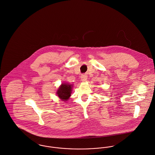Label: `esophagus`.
<instances>
[{"label":"esophagus","mask_w":155,"mask_h":155,"mask_svg":"<svg viewBox=\"0 0 155 155\" xmlns=\"http://www.w3.org/2000/svg\"><path fill=\"white\" fill-rule=\"evenodd\" d=\"M87 80V77L85 74H83L81 75V80L83 82H85Z\"/></svg>","instance_id":"34e87169"}]
</instances>
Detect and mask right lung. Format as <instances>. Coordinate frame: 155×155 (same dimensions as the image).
<instances>
[{
    "instance_id": "1",
    "label": "right lung",
    "mask_w": 155,
    "mask_h": 155,
    "mask_svg": "<svg viewBox=\"0 0 155 155\" xmlns=\"http://www.w3.org/2000/svg\"><path fill=\"white\" fill-rule=\"evenodd\" d=\"M72 85L68 83H62L59 87L57 93L58 97L62 99V101H66L68 100L72 93Z\"/></svg>"
}]
</instances>
